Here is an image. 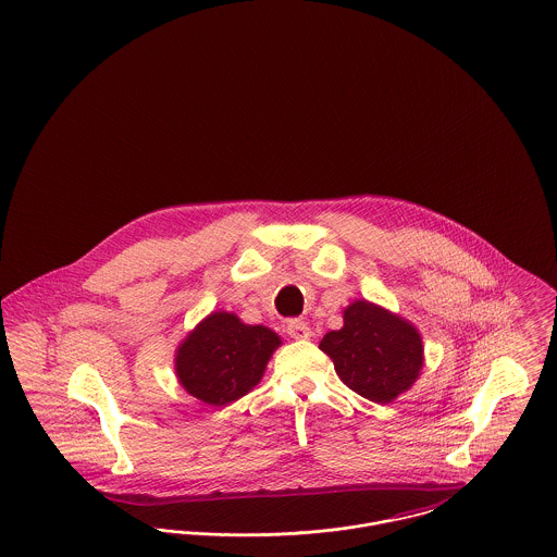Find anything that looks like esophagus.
<instances>
[{
    "instance_id": "esophagus-1",
    "label": "esophagus",
    "mask_w": 557,
    "mask_h": 557,
    "mask_svg": "<svg viewBox=\"0 0 557 557\" xmlns=\"http://www.w3.org/2000/svg\"><path fill=\"white\" fill-rule=\"evenodd\" d=\"M287 334L292 335V337H296V339H308L312 332H310V327H308V323L306 321H301V319H289L287 321Z\"/></svg>"
}]
</instances>
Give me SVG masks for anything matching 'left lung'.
<instances>
[{"instance_id":"8db88e82","label":"left lung","mask_w":557,"mask_h":557,"mask_svg":"<svg viewBox=\"0 0 557 557\" xmlns=\"http://www.w3.org/2000/svg\"><path fill=\"white\" fill-rule=\"evenodd\" d=\"M319 348L334 361L339 380L373 404L406 393L422 368L420 334L370 301L348 306L344 327L325 335Z\"/></svg>"}]
</instances>
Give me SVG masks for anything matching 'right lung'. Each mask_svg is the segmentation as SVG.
Returning <instances> with one entry per match:
<instances>
[{"instance_id":"1","label":"right lung","mask_w":557,"mask_h":557,"mask_svg":"<svg viewBox=\"0 0 557 557\" xmlns=\"http://www.w3.org/2000/svg\"><path fill=\"white\" fill-rule=\"evenodd\" d=\"M278 344L281 337L268 327L245 325L234 314L213 312L187 335L175 370L189 395L209 406H227L260 382Z\"/></svg>"}]
</instances>
